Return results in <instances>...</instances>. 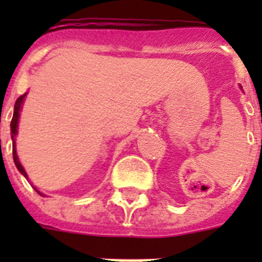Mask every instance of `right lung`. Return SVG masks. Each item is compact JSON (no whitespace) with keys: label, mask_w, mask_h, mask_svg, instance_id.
<instances>
[{"label":"right lung","mask_w":262,"mask_h":262,"mask_svg":"<svg viewBox=\"0 0 262 262\" xmlns=\"http://www.w3.org/2000/svg\"><path fill=\"white\" fill-rule=\"evenodd\" d=\"M25 97H26V93L22 94V96L19 97V98L15 101V105H14V114H13V119H11V123H10V129H11V139H13V159H14V163H15V166H17V169L19 170L20 173H22L25 177L27 178V173L26 170L23 169V166L20 165L19 163V159H18L17 156V151H15V140H14V138H15V135H17L18 133V119H19V111H20V107H22V103H23V99H25ZM35 189V187H34ZM36 190V189H35ZM38 191V190H36ZM40 195H43V194L40 193V191H38Z\"/></svg>","instance_id":"right-lung-1"}]
</instances>
